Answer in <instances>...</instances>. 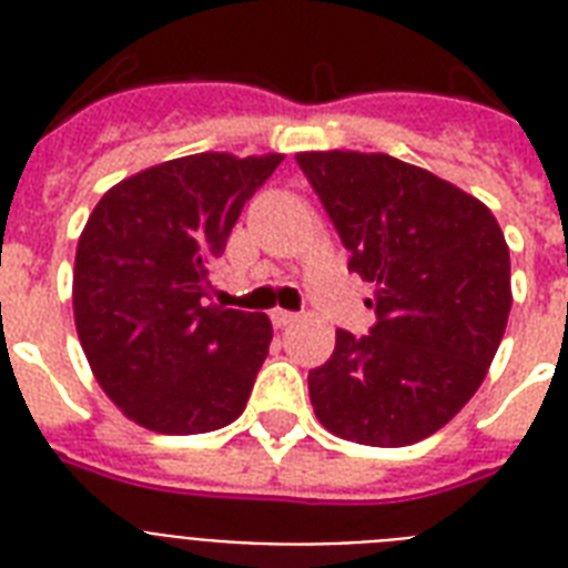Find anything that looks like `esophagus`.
Here are the masks:
<instances>
[{"label":"esophagus","mask_w":568,"mask_h":568,"mask_svg":"<svg viewBox=\"0 0 568 568\" xmlns=\"http://www.w3.org/2000/svg\"><path fill=\"white\" fill-rule=\"evenodd\" d=\"M297 318H301L297 312H288V310H274V312H271V321H274V327H280V329L292 327V324Z\"/></svg>","instance_id":"34e87169"}]
</instances>
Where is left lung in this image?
Masks as SVG:
<instances>
[{"label":"left lung","instance_id":"1","mask_svg":"<svg viewBox=\"0 0 568 568\" xmlns=\"http://www.w3.org/2000/svg\"><path fill=\"white\" fill-rule=\"evenodd\" d=\"M347 271L374 285L368 336L336 329L310 372L318 422L342 439H427L484 383L510 315V250L493 212L430 171L383 153H301Z\"/></svg>","mask_w":568,"mask_h":568}]
</instances>
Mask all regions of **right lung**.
I'll return each instance as SVG.
<instances>
[{
  "label": "right lung",
  "mask_w": 568,
  "mask_h": 568,
  "mask_svg": "<svg viewBox=\"0 0 568 568\" xmlns=\"http://www.w3.org/2000/svg\"><path fill=\"white\" fill-rule=\"evenodd\" d=\"M283 155L200 153L102 194L73 271L79 342L102 392L146 430L235 422L271 345L262 312L209 303V274L241 209Z\"/></svg>",
  "instance_id": "add662e5"
}]
</instances>
